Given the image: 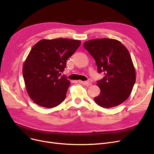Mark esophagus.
Listing matches in <instances>:
<instances>
[{
    "mask_svg": "<svg viewBox=\"0 0 154 154\" xmlns=\"http://www.w3.org/2000/svg\"><path fill=\"white\" fill-rule=\"evenodd\" d=\"M79 82L81 84L83 85H85L87 86H90L91 85V83L90 82H88V81H82V80H79Z\"/></svg>",
    "mask_w": 154,
    "mask_h": 154,
    "instance_id": "esophagus-1",
    "label": "esophagus"
}]
</instances>
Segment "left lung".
I'll use <instances>...</instances> for the list:
<instances>
[{
	"instance_id": "obj_1",
	"label": "left lung",
	"mask_w": 154,
	"mask_h": 154,
	"mask_svg": "<svg viewBox=\"0 0 154 154\" xmlns=\"http://www.w3.org/2000/svg\"><path fill=\"white\" fill-rule=\"evenodd\" d=\"M84 47L95 59L98 72L104 74L97 83L100 93L94 97L95 102L106 109L123 103L131 95L136 80L127 48L119 40L108 38L88 40Z\"/></svg>"
}]
</instances>
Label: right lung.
Instances as JSON below:
<instances>
[{
    "label": "right lung",
    "instance_id": "1",
    "mask_svg": "<svg viewBox=\"0 0 154 154\" xmlns=\"http://www.w3.org/2000/svg\"><path fill=\"white\" fill-rule=\"evenodd\" d=\"M80 44V40L69 38L42 39L32 48L22 74L28 95L36 104L53 108L66 99L70 83L60 76Z\"/></svg>",
    "mask_w": 154,
    "mask_h": 154
}]
</instances>
